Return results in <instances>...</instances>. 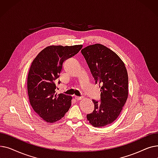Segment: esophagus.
I'll use <instances>...</instances> for the list:
<instances>
[{"label": "esophagus", "instance_id": "34e87169", "mask_svg": "<svg viewBox=\"0 0 158 158\" xmlns=\"http://www.w3.org/2000/svg\"><path fill=\"white\" fill-rule=\"evenodd\" d=\"M75 98H76L77 101H80V100H81V99L82 98V97H77V96H76V97H75Z\"/></svg>", "mask_w": 158, "mask_h": 158}]
</instances>
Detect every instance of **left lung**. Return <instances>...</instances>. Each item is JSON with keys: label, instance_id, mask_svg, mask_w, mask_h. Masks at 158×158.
<instances>
[{"label": "left lung", "instance_id": "1", "mask_svg": "<svg viewBox=\"0 0 158 158\" xmlns=\"http://www.w3.org/2000/svg\"><path fill=\"white\" fill-rule=\"evenodd\" d=\"M91 73L101 87V101L93 100L94 111L87 119L96 127H104L117 119L128 97V74L120 57L101 44L81 50ZM102 86H100V85Z\"/></svg>", "mask_w": 158, "mask_h": 158}]
</instances>
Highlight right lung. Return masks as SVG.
<instances>
[{
    "instance_id": "obj_1",
    "label": "right lung",
    "mask_w": 158,
    "mask_h": 158,
    "mask_svg": "<svg viewBox=\"0 0 158 158\" xmlns=\"http://www.w3.org/2000/svg\"><path fill=\"white\" fill-rule=\"evenodd\" d=\"M82 47V45L48 46L31 63L27 77L30 104L39 117L47 122L60 120L69 110L72 97L63 94L57 95L55 81L60 77L64 62L77 54Z\"/></svg>"
}]
</instances>
